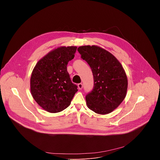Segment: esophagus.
Wrapping results in <instances>:
<instances>
[{
  "mask_svg": "<svg viewBox=\"0 0 160 160\" xmlns=\"http://www.w3.org/2000/svg\"><path fill=\"white\" fill-rule=\"evenodd\" d=\"M78 89H80V90L82 89V88H83V85H82V83L78 84Z\"/></svg>",
  "mask_w": 160,
  "mask_h": 160,
  "instance_id": "34e87169",
  "label": "esophagus"
}]
</instances>
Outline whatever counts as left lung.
I'll return each mask as SVG.
<instances>
[{
    "instance_id": "8db88e82",
    "label": "left lung",
    "mask_w": 160,
    "mask_h": 160,
    "mask_svg": "<svg viewBox=\"0 0 160 160\" xmlns=\"http://www.w3.org/2000/svg\"><path fill=\"white\" fill-rule=\"evenodd\" d=\"M77 50L94 76V88L85 97L87 107L101 115L111 112L127 95L128 80L122 65L111 53L97 45H83Z\"/></svg>"
}]
</instances>
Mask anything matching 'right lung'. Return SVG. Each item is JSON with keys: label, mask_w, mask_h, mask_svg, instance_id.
I'll return each instance as SVG.
<instances>
[{"label": "right lung", "mask_w": 160, "mask_h": 160, "mask_svg": "<svg viewBox=\"0 0 160 160\" xmlns=\"http://www.w3.org/2000/svg\"><path fill=\"white\" fill-rule=\"evenodd\" d=\"M76 46L53 49L36 64L30 78V91L37 103L48 112L65 109L78 91L67 72V64L75 57Z\"/></svg>", "instance_id": "add662e5"}]
</instances>
